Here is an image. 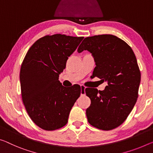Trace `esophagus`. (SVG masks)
<instances>
[{
    "label": "esophagus",
    "instance_id": "34e87169",
    "mask_svg": "<svg viewBox=\"0 0 153 153\" xmlns=\"http://www.w3.org/2000/svg\"><path fill=\"white\" fill-rule=\"evenodd\" d=\"M80 88H81V95H84V94H85V88H86L85 86L83 85H81Z\"/></svg>",
    "mask_w": 153,
    "mask_h": 153
}]
</instances>
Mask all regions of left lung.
Instances as JSON below:
<instances>
[{
    "label": "left lung",
    "instance_id": "obj_1",
    "mask_svg": "<svg viewBox=\"0 0 153 153\" xmlns=\"http://www.w3.org/2000/svg\"><path fill=\"white\" fill-rule=\"evenodd\" d=\"M88 50L96 67L93 76L107 82L103 91L86 88L91 105L86 114L88 123L102 130H111L127 119L138 97L141 74L130 46L111 35H95L84 39L77 52Z\"/></svg>",
    "mask_w": 153,
    "mask_h": 153
}]
</instances>
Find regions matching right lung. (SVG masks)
<instances>
[{
    "label": "right lung",
    "instance_id": "right-lung-1",
    "mask_svg": "<svg viewBox=\"0 0 153 153\" xmlns=\"http://www.w3.org/2000/svg\"><path fill=\"white\" fill-rule=\"evenodd\" d=\"M83 38L61 34L45 36L34 43L25 56L20 73L22 98L30 118L43 129L53 131L66 125L80 96V86L67 88L59 77Z\"/></svg>",
    "mask_w": 153,
    "mask_h": 153
}]
</instances>
